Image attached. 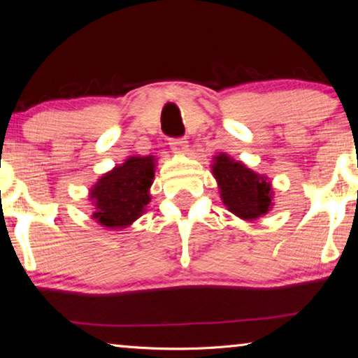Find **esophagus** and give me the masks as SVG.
Masks as SVG:
<instances>
[{
	"instance_id": "obj_1",
	"label": "esophagus",
	"mask_w": 358,
	"mask_h": 358,
	"mask_svg": "<svg viewBox=\"0 0 358 358\" xmlns=\"http://www.w3.org/2000/svg\"><path fill=\"white\" fill-rule=\"evenodd\" d=\"M169 145H171L173 153H186L187 151V142L185 138H171Z\"/></svg>"
}]
</instances>
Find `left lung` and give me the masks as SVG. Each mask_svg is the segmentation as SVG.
<instances>
[{"mask_svg": "<svg viewBox=\"0 0 358 358\" xmlns=\"http://www.w3.org/2000/svg\"><path fill=\"white\" fill-rule=\"evenodd\" d=\"M215 178L229 211L243 220H256L271 208V187L266 178L226 155L216 156Z\"/></svg>", "mask_w": 358, "mask_h": 358, "instance_id": "8db88e82", "label": "left lung"}]
</instances>
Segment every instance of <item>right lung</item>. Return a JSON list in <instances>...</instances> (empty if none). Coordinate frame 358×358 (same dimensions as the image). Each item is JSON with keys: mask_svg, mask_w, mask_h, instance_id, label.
Listing matches in <instances>:
<instances>
[{"mask_svg": "<svg viewBox=\"0 0 358 358\" xmlns=\"http://www.w3.org/2000/svg\"><path fill=\"white\" fill-rule=\"evenodd\" d=\"M155 178L153 156H132L93 186L94 220L110 229H123L143 213Z\"/></svg>", "mask_w": 358, "mask_h": 358, "instance_id": "add662e5", "label": "right lung"}]
</instances>
